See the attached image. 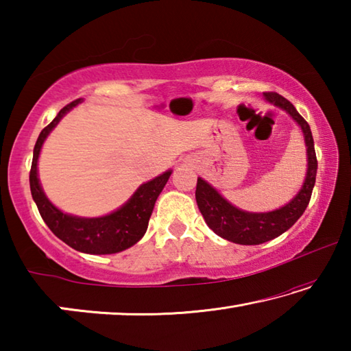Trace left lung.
I'll list each match as a JSON object with an SVG mask.
<instances>
[{
	"label": "left lung",
	"instance_id": "8db88e82",
	"mask_svg": "<svg viewBox=\"0 0 351 351\" xmlns=\"http://www.w3.org/2000/svg\"><path fill=\"white\" fill-rule=\"evenodd\" d=\"M263 96L269 104L287 111L299 123L305 138L308 170L304 186L288 204H285L280 209L263 213H252L237 209L229 201H226L209 182L198 178L195 198H197L198 209L203 213L207 226L221 239L237 243V245H261V243L269 241L287 232L291 226L302 217V213L305 212L308 203H310L314 182H316L317 159L308 122L297 112L294 105L282 97L280 94L263 93Z\"/></svg>",
	"mask_w": 351,
	"mask_h": 351
}]
</instances>
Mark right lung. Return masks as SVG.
Segmentation results:
<instances>
[{
	"instance_id": "1",
	"label": "right lung",
	"mask_w": 351,
	"mask_h": 351,
	"mask_svg": "<svg viewBox=\"0 0 351 351\" xmlns=\"http://www.w3.org/2000/svg\"><path fill=\"white\" fill-rule=\"evenodd\" d=\"M80 102L82 99H77L74 102L68 104L64 108L58 111V114L49 125L41 130L34 147L32 167L31 173H29L31 193L47 228L54 232L56 237L66 243L68 246L85 254H116L123 251V249L132 247L144 237L154 203H156L159 193L162 192L164 186L167 184L171 170H167L165 173L154 178V180L142 184L121 209L110 213V215L97 218H80L68 215V213H63L60 209H57L46 198L43 189L40 186L37 162L41 145H43L47 134L52 132V128L60 122V119L69 110H73Z\"/></svg>"
}]
</instances>
